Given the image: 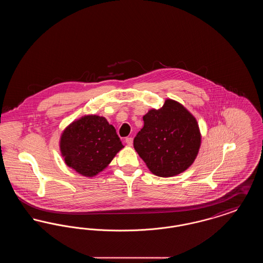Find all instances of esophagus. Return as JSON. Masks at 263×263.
<instances>
[{
  "label": "esophagus",
  "instance_id": "1",
  "mask_svg": "<svg viewBox=\"0 0 263 263\" xmlns=\"http://www.w3.org/2000/svg\"><path fill=\"white\" fill-rule=\"evenodd\" d=\"M125 142H126V144H127V145H128V146H130V147H131V146H132V145H133V138H131V137L126 138Z\"/></svg>",
  "mask_w": 263,
  "mask_h": 263
}]
</instances>
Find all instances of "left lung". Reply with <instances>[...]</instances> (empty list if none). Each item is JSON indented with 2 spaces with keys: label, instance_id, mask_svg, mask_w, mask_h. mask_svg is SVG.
<instances>
[{
  "label": "left lung",
  "instance_id": "left-lung-1",
  "mask_svg": "<svg viewBox=\"0 0 263 263\" xmlns=\"http://www.w3.org/2000/svg\"><path fill=\"white\" fill-rule=\"evenodd\" d=\"M144 127L134 138V148L155 175L168 177L186 171L196 159L201 144L195 117L174 100L143 117Z\"/></svg>",
  "mask_w": 263,
  "mask_h": 263
}]
</instances>
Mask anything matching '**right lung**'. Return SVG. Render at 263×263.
I'll return each mask as SVG.
<instances>
[{"label":"right lung","instance_id":"right-lung-1","mask_svg":"<svg viewBox=\"0 0 263 263\" xmlns=\"http://www.w3.org/2000/svg\"><path fill=\"white\" fill-rule=\"evenodd\" d=\"M124 146L116 130L99 115H86L63 131L60 151L68 166L92 177L103 171Z\"/></svg>","mask_w":263,"mask_h":263}]
</instances>
